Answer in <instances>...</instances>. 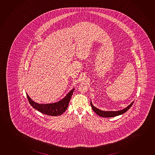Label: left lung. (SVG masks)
<instances>
[{
    "instance_id": "obj_1",
    "label": "left lung",
    "mask_w": 155,
    "mask_h": 155,
    "mask_svg": "<svg viewBox=\"0 0 155 155\" xmlns=\"http://www.w3.org/2000/svg\"><path fill=\"white\" fill-rule=\"evenodd\" d=\"M133 102L129 105L128 106H127L126 108H124L123 110H120L119 111H103V110H99L97 108L93 106L92 104L91 101V107L93 110L94 112H95V113L98 115H99L100 117H114L119 115L122 114L124 113L125 112H126L131 107L132 105L133 104Z\"/></svg>"
}]
</instances>
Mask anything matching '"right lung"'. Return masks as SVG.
<instances>
[{
	"label": "right lung",
	"mask_w": 155,
	"mask_h": 155,
	"mask_svg": "<svg viewBox=\"0 0 155 155\" xmlns=\"http://www.w3.org/2000/svg\"><path fill=\"white\" fill-rule=\"evenodd\" d=\"M74 90V88L70 91L64 98L58 102L48 104H39L38 103H35L29 98L27 93L26 95L29 103L35 110L44 114L50 116H58L62 114L67 110Z\"/></svg>",
	"instance_id": "1"
}]
</instances>
